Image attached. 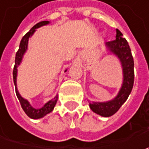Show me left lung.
I'll use <instances>...</instances> for the list:
<instances>
[{
    "label": "left lung",
    "mask_w": 149,
    "mask_h": 149,
    "mask_svg": "<svg viewBox=\"0 0 149 149\" xmlns=\"http://www.w3.org/2000/svg\"><path fill=\"white\" fill-rule=\"evenodd\" d=\"M116 40L109 41L105 44L112 53L117 55L121 61L123 67V82L118 95L111 101L104 103H90L89 107L93 112L103 117H109L114 114L123 105V104L129 98L134 81V62L131 53L129 43L125 38H123V34L118 30H116Z\"/></svg>",
    "instance_id": "8db88e82"
}]
</instances>
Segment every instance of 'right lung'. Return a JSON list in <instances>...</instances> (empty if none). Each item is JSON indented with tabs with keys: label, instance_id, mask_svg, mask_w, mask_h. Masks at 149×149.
<instances>
[{
	"label": "right lung",
	"instance_id": "add662e5",
	"mask_svg": "<svg viewBox=\"0 0 149 149\" xmlns=\"http://www.w3.org/2000/svg\"><path fill=\"white\" fill-rule=\"evenodd\" d=\"M49 24V21L47 20H44V21H40L37 23L36 25L32 27L31 29L30 30V31L27 32L26 35L22 37L21 40H20V47L19 49L17 50L16 54H15V65L14 69H13V79H14V84L15 87V94L16 96L18 98V100L20 101V105L22 107L23 110L25 111L27 116L34 119H36V118H40L44 117L45 115H46L47 113H49L50 112L53 110L54 107L56 104V102H57V99H58V96L56 95L54 98V100H50L48 103H46L44 107H42L41 109H35L33 108L29 102L25 99H23L20 94L18 93V90L16 88V74H17V67L20 65V63L21 62L22 60V57H23V54H25V52L27 49V45H28V40L29 38L31 36L33 35V33L36 31V29L39 28L40 26H45V25H47Z\"/></svg>",
	"mask_w": 149,
	"mask_h": 149
}]
</instances>
